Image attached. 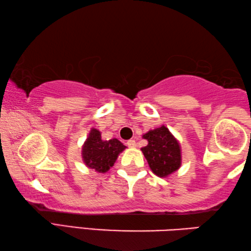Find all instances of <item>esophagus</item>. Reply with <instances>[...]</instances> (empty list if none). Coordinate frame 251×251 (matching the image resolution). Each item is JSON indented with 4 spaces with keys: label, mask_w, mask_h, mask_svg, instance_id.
<instances>
[{
    "label": "esophagus",
    "mask_w": 251,
    "mask_h": 251,
    "mask_svg": "<svg viewBox=\"0 0 251 251\" xmlns=\"http://www.w3.org/2000/svg\"><path fill=\"white\" fill-rule=\"evenodd\" d=\"M126 144H128L129 148H135V146H137V144H135L134 140H129V141L126 142Z\"/></svg>",
    "instance_id": "esophagus-1"
}]
</instances>
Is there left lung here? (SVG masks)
Segmentation results:
<instances>
[{
	"label": "left lung",
	"instance_id": "1",
	"mask_svg": "<svg viewBox=\"0 0 251 251\" xmlns=\"http://www.w3.org/2000/svg\"><path fill=\"white\" fill-rule=\"evenodd\" d=\"M143 138L148 146L141 149L152 172L159 177H166L177 171L182 163L181 147L165 126L150 130Z\"/></svg>",
	"mask_w": 251,
	"mask_h": 251
}]
</instances>
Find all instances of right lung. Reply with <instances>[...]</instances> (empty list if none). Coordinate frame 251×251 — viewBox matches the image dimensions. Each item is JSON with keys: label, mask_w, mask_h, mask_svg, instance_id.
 <instances>
[{"label": "right lung", "mask_w": 251, "mask_h": 251, "mask_svg": "<svg viewBox=\"0 0 251 251\" xmlns=\"http://www.w3.org/2000/svg\"><path fill=\"white\" fill-rule=\"evenodd\" d=\"M126 148L118 139H111L108 141L102 140L100 131L92 128L82 146L83 163L98 173H105L112 168L119 154Z\"/></svg>", "instance_id": "add662e5"}]
</instances>
